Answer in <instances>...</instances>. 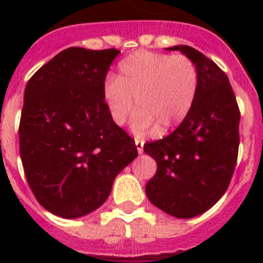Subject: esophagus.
I'll return each instance as SVG.
<instances>
[{"label":"esophagus","mask_w":263,"mask_h":263,"mask_svg":"<svg viewBox=\"0 0 263 263\" xmlns=\"http://www.w3.org/2000/svg\"><path fill=\"white\" fill-rule=\"evenodd\" d=\"M143 141L142 139H139V138H136V146H137V150H138V153L141 154V153L143 152Z\"/></svg>","instance_id":"1"}]
</instances>
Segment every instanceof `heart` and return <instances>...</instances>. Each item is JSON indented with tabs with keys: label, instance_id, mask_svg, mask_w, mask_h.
Listing matches in <instances>:
<instances>
[{
	"label": "heart",
	"instance_id": "heart-1",
	"mask_svg": "<svg viewBox=\"0 0 263 263\" xmlns=\"http://www.w3.org/2000/svg\"><path fill=\"white\" fill-rule=\"evenodd\" d=\"M197 88L199 71L191 58L137 51L120 63L116 78L106 79L103 99L116 125L126 122L136 100V133L157 129L158 134H166L185 120Z\"/></svg>",
	"mask_w": 263,
	"mask_h": 263
}]
</instances>
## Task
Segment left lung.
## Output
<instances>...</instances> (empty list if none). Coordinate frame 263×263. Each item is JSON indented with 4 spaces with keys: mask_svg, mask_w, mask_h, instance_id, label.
Masks as SVG:
<instances>
[{
    "mask_svg": "<svg viewBox=\"0 0 263 263\" xmlns=\"http://www.w3.org/2000/svg\"><path fill=\"white\" fill-rule=\"evenodd\" d=\"M167 50L194 60L199 88L182 124L143 146L158 166L146 195L163 212L192 218L215 205L231 183L240 145V109L228 76L213 60L190 46Z\"/></svg>",
    "mask_w": 263,
    "mask_h": 263,
    "instance_id": "left-lung-1",
    "label": "left lung"
}]
</instances>
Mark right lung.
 Wrapping results in <instances>:
<instances>
[{"instance_id":"right-lung-1","label":"right lung","mask_w":263,"mask_h":263,"mask_svg":"<svg viewBox=\"0 0 263 263\" xmlns=\"http://www.w3.org/2000/svg\"><path fill=\"white\" fill-rule=\"evenodd\" d=\"M120 51L69 47L25 88L20 153L27 183L43 208L64 218L93 212L116 176L138 155L134 139L111 121L103 99Z\"/></svg>"}]
</instances>
